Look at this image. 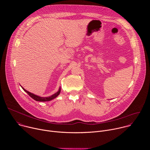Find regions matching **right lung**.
<instances>
[{
	"mask_svg": "<svg viewBox=\"0 0 150 150\" xmlns=\"http://www.w3.org/2000/svg\"><path fill=\"white\" fill-rule=\"evenodd\" d=\"M22 88L31 98H33L34 100H35V101H50V100L55 98L56 97H57L59 95V94L60 93V90H61V88L60 87V88L59 89V91L57 93H56L55 94H53L52 96H49V97H40V96H38L37 95H35L33 93H31L30 92L25 90L23 87H22Z\"/></svg>",
	"mask_w": 150,
	"mask_h": 150,
	"instance_id": "1",
	"label": "right lung"
}]
</instances>
